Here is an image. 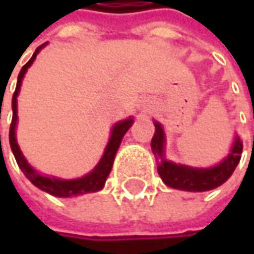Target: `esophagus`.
Returning a JSON list of instances; mask_svg holds the SVG:
<instances>
[{
    "mask_svg": "<svg viewBox=\"0 0 254 254\" xmlns=\"http://www.w3.org/2000/svg\"><path fill=\"white\" fill-rule=\"evenodd\" d=\"M148 110H150V109H145V110H142V112H144V113H147V112H148Z\"/></svg>",
    "mask_w": 254,
    "mask_h": 254,
    "instance_id": "esophagus-1",
    "label": "esophagus"
}]
</instances>
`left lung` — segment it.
<instances>
[{
	"instance_id": "obj_1",
	"label": "left lung",
	"mask_w": 254,
	"mask_h": 254,
	"mask_svg": "<svg viewBox=\"0 0 254 254\" xmlns=\"http://www.w3.org/2000/svg\"><path fill=\"white\" fill-rule=\"evenodd\" d=\"M155 132L151 140V150L157 158V171L170 188L188 192H205L225 184L240 161L243 142L239 135L235 137L229 154L213 167L196 168L184 164H175L165 158V132L161 123L154 122Z\"/></svg>"
}]
</instances>
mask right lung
<instances>
[{"instance_id":"add662e5","label":"right lung","mask_w":254,"mask_h":254,"mask_svg":"<svg viewBox=\"0 0 254 254\" xmlns=\"http://www.w3.org/2000/svg\"><path fill=\"white\" fill-rule=\"evenodd\" d=\"M48 42L44 45L38 46L32 58L28 61V64L22 66L21 72L18 74V82H16V89H15L14 96H12V123L9 127V145L11 150L14 152V157L21 171L24 172V175L34 184L36 188L41 190H45L54 196L58 198H72V196H79V195H84V193H90V192H97V190H103L104 182L107 180L109 174L113 168V162H114V157L117 154V150L122 144L124 134L128 131V128L132 126V117H128L126 120L116 123L113 126L112 131H110V138L106 145L104 154L100 158V161L97 162V165L93 168L89 174H86L80 178H74V180H62V178H56V177H51V175H45L35 170L34 167H31V164L26 161L24 154L21 151L18 142H16V123H18V102L16 97L21 90V84H22V79H24L26 70L31 67V64H34L36 55L42 51ZM1 138V137H0Z\"/></svg>"}]
</instances>
